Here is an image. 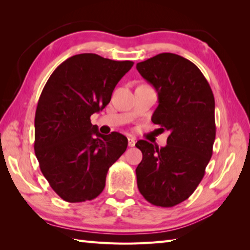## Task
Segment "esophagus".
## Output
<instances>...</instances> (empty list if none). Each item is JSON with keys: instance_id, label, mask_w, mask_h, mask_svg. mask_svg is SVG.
I'll list each match as a JSON object with an SVG mask.
<instances>
[{"instance_id": "obj_1", "label": "esophagus", "mask_w": 250, "mask_h": 250, "mask_svg": "<svg viewBox=\"0 0 250 250\" xmlns=\"http://www.w3.org/2000/svg\"><path fill=\"white\" fill-rule=\"evenodd\" d=\"M128 144H129L130 147L135 146V139H134V137H129V139H128Z\"/></svg>"}]
</instances>
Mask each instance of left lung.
Wrapping results in <instances>:
<instances>
[{
	"mask_svg": "<svg viewBox=\"0 0 250 250\" xmlns=\"http://www.w3.org/2000/svg\"><path fill=\"white\" fill-rule=\"evenodd\" d=\"M136 68L158 92L151 121L169 131L167 146L141 140L136 179L149 203L172 207L187 200L204 177L216 136L215 99L199 67L184 57L163 52Z\"/></svg>",
	"mask_w": 250,
	"mask_h": 250,
	"instance_id": "obj_1",
	"label": "left lung"
}]
</instances>
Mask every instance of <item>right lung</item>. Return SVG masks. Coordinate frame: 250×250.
<instances>
[{
  "mask_svg": "<svg viewBox=\"0 0 250 250\" xmlns=\"http://www.w3.org/2000/svg\"><path fill=\"white\" fill-rule=\"evenodd\" d=\"M132 61L95 54L68 58L51 74L37 103L34 150L41 171L66 202L90 201L105 187L108 168L128 146L118 132L101 134L90 117L110 102Z\"/></svg>",
  "mask_w": 250,
  "mask_h": 250,
  "instance_id": "1",
  "label": "right lung"
}]
</instances>
